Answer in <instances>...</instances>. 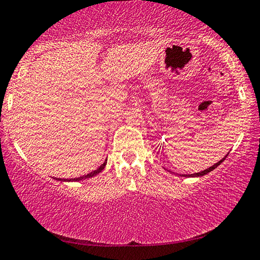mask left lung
Wrapping results in <instances>:
<instances>
[{"mask_svg": "<svg viewBox=\"0 0 260 260\" xmlns=\"http://www.w3.org/2000/svg\"><path fill=\"white\" fill-rule=\"evenodd\" d=\"M229 154H226L225 155V158H222L220 161H218L217 164H214L213 166H211V167H208V168H206V170L205 171H202V172H199V173H194V174H186V175H181V177H203V175H205V174H207V173H210L211 171H213L214 168H217L219 165H220V164L224 161V160L226 159V156H228Z\"/></svg>", "mask_w": 260, "mask_h": 260, "instance_id": "obj_1", "label": "left lung"}]
</instances>
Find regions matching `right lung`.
Listing matches in <instances>:
<instances>
[{"label": "right lung", "mask_w": 260, "mask_h": 260, "mask_svg": "<svg viewBox=\"0 0 260 260\" xmlns=\"http://www.w3.org/2000/svg\"><path fill=\"white\" fill-rule=\"evenodd\" d=\"M106 164H107V160H105V162L102 164V165H101L100 167L96 168V170H95V171H92V172H90V173H88V174L83 175V177L73 178V179H60V178H54V179H56V180H58V181H68V182H69V181H80V180H86V179L92 178V177H94V175H96V174L100 173V172H102V170H104L105 166H106Z\"/></svg>", "instance_id": "add662e5"}]
</instances>
